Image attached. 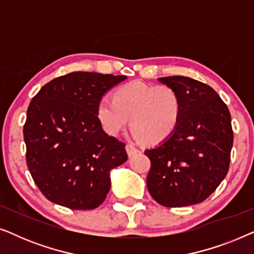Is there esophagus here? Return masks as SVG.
Masks as SVG:
<instances>
[{
  "label": "esophagus",
  "mask_w": 254,
  "mask_h": 254,
  "mask_svg": "<svg viewBox=\"0 0 254 254\" xmlns=\"http://www.w3.org/2000/svg\"><path fill=\"white\" fill-rule=\"evenodd\" d=\"M126 151H127L128 156H129V157H131V156H134L135 154H137L138 149L135 148L133 144H127L126 145Z\"/></svg>",
  "instance_id": "esophagus-1"
}]
</instances>
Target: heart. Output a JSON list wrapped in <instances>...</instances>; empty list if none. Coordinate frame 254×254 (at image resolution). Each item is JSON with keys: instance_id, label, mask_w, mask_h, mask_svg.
<instances>
[{"instance_id": "b5f03b06", "label": "heart", "mask_w": 254, "mask_h": 254, "mask_svg": "<svg viewBox=\"0 0 254 254\" xmlns=\"http://www.w3.org/2000/svg\"><path fill=\"white\" fill-rule=\"evenodd\" d=\"M96 113L107 134H119L130 118L135 140L156 145L169 140L176 131L182 119L183 103L171 86L133 81L119 86L113 99L100 98Z\"/></svg>"}]
</instances>
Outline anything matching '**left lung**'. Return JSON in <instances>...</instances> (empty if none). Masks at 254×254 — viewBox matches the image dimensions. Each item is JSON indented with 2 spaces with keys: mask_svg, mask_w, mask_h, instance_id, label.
Masks as SVG:
<instances>
[{
  "mask_svg": "<svg viewBox=\"0 0 254 254\" xmlns=\"http://www.w3.org/2000/svg\"><path fill=\"white\" fill-rule=\"evenodd\" d=\"M158 81L177 90L182 119L169 140L144 154L151 162L150 195L164 207H186L206 200L227 176L234 143L228 107L209 85L185 76Z\"/></svg>",
  "mask_w": 254,
  "mask_h": 254,
  "instance_id": "left-lung-1",
  "label": "left lung"
}]
</instances>
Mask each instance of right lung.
<instances>
[{
  "label": "right lung",
  "mask_w": 254,
  "mask_h": 254,
  "mask_svg": "<svg viewBox=\"0 0 254 254\" xmlns=\"http://www.w3.org/2000/svg\"><path fill=\"white\" fill-rule=\"evenodd\" d=\"M126 76L74 71L52 79L31 100L24 125L26 163L41 193L70 209H95L111 170L127 161L125 143L103 130L96 109Z\"/></svg>",
  "instance_id": "add662e5"
}]
</instances>
